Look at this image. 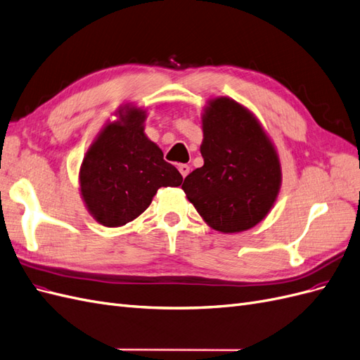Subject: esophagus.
I'll use <instances>...</instances> for the list:
<instances>
[{"label":"esophagus","instance_id":"1","mask_svg":"<svg viewBox=\"0 0 360 360\" xmlns=\"http://www.w3.org/2000/svg\"><path fill=\"white\" fill-rule=\"evenodd\" d=\"M179 171H180V174H181V177L184 179L189 174V171H191V168H189V165H186V163H180L179 165Z\"/></svg>","mask_w":360,"mask_h":360}]
</instances>
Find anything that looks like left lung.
Masks as SVG:
<instances>
[{
	"instance_id": "8db88e82",
	"label": "left lung",
	"mask_w": 360,
	"mask_h": 360,
	"mask_svg": "<svg viewBox=\"0 0 360 360\" xmlns=\"http://www.w3.org/2000/svg\"><path fill=\"white\" fill-rule=\"evenodd\" d=\"M204 165L181 189L213 230L239 233L264 219L278 195V154L262 125L227 96L209 101L201 116Z\"/></svg>"
}]
</instances>
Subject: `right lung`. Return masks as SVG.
I'll list each match as a JSON object with an SVG mask.
<instances>
[{
    "label": "right lung",
    "mask_w": 360,
    "mask_h": 360,
    "mask_svg": "<svg viewBox=\"0 0 360 360\" xmlns=\"http://www.w3.org/2000/svg\"><path fill=\"white\" fill-rule=\"evenodd\" d=\"M87 150L80 192L87 210L105 227H121L147 210L159 188L180 186L183 177L143 133L147 113L134 105L118 110Z\"/></svg>",
    "instance_id": "1"
}]
</instances>
